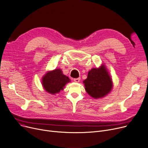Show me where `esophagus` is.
Segmentation results:
<instances>
[{"label": "esophagus", "mask_w": 148, "mask_h": 148, "mask_svg": "<svg viewBox=\"0 0 148 148\" xmlns=\"http://www.w3.org/2000/svg\"><path fill=\"white\" fill-rule=\"evenodd\" d=\"M80 80V78H74V81L76 83H78Z\"/></svg>", "instance_id": "obj_1"}]
</instances>
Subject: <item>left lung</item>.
I'll return each instance as SVG.
<instances>
[{
    "label": "left lung",
    "mask_w": 148,
    "mask_h": 148,
    "mask_svg": "<svg viewBox=\"0 0 148 148\" xmlns=\"http://www.w3.org/2000/svg\"><path fill=\"white\" fill-rule=\"evenodd\" d=\"M87 93L95 99L103 97L112 88L113 83L106 68L103 64L99 68H92L83 81Z\"/></svg>",
    "instance_id": "8db88e82"
}]
</instances>
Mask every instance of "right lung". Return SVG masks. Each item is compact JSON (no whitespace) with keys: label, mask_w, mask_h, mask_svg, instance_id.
Masks as SVG:
<instances>
[{"label":"right lung","mask_w":148,"mask_h":148,"mask_svg":"<svg viewBox=\"0 0 148 148\" xmlns=\"http://www.w3.org/2000/svg\"><path fill=\"white\" fill-rule=\"evenodd\" d=\"M42 85L45 90L52 95L59 93L64 89L65 84L70 79L63 74L61 69L48 71L42 78Z\"/></svg>","instance_id":"1"}]
</instances>
